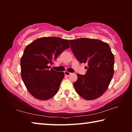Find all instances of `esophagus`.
I'll use <instances>...</instances> for the list:
<instances>
[{"mask_svg": "<svg viewBox=\"0 0 132 132\" xmlns=\"http://www.w3.org/2000/svg\"><path fill=\"white\" fill-rule=\"evenodd\" d=\"M71 74V73L69 72V71H64V75H65V76H70Z\"/></svg>", "mask_w": 132, "mask_h": 132, "instance_id": "34e87169", "label": "esophagus"}]
</instances>
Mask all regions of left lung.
<instances>
[{"label":"left lung","mask_w":132,"mask_h":132,"mask_svg":"<svg viewBox=\"0 0 132 132\" xmlns=\"http://www.w3.org/2000/svg\"><path fill=\"white\" fill-rule=\"evenodd\" d=\"M71 50L80 63H87L85 75L77 74L75 90L86 100L97 99L105 92L114 73V56L109 45L97 39L69 40Z\"/></svg>","instance_id":"obj_1"}]
</instances>
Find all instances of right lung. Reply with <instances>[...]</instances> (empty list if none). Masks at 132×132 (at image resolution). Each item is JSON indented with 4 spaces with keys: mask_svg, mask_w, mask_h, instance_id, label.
<instances>
[{
    "mask_svg": "<svg viewBox=\"0 0 132 132\" xmlns=\"http://www.w3.org/2000/svg\"><path fill=\"white\" fill-rule=\"evenodd\" d=\"M69 47L68 40L55 37L39 38L26 46L20 61L21 75L33 97L47 100L57 93L64 73L50 69V65Z\"/></svg>",
    "mask_w": 132,
    "mask_h": 132,
    "instance_id": "obj_1",
    "label": "right lung"
}]
</instances>
